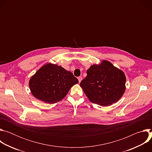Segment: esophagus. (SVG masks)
Instances as JSON below:
<instances>
[{
  "mask_svg": "<svg viewBox=\"0 0 152 152\" xmlns=\"http://www.w3.org/2000/svg\"><path fill=\"white\" fill-rule=\"evenodd\" d=\"M78 80H79V82L80 83V82H81V80H82V77H81V76H79V77H78Z\"/></svg>",
  "mask_w": 152,
  "mask_h": 152,
  "instance_id": "34e87169",
  "label": "esophagus"
}]
</instances>
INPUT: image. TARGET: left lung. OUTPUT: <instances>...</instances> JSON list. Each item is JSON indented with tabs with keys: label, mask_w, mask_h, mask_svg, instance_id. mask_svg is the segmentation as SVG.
Masks as SVG:
<instances>
[{
	"label": "left lung",
	"mask_w": 152,
	"mask_h": 152,
	"mask_svg": "<svg viewBox=\"0 0 152 152\" xmlns=\"http://www.w3.org/2000/svg\"><path fill=\"white\" fill-rule=\"evenodd\" d=\"M80 86L92 103L107 106L117 102L126 90L124 72L107 60L93 64Z\"/></svg>",
	"instance_id": "obj_1"
}]
</instances>
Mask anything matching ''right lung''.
Instances as JSON below:
<instances>
[{
    "label": "right lung",
    "mask_w": 152,
    "mask_h": 152,
    "mask_svg": "<svg viewBox=\"0 0 152 152\" xmlns=\"http://www.w3.org/2000/svg\"><path fill=\"white\" fill-rule=\"evenodd\" d=\"M79 82L72 72L50 62L40 67L29 81L31 92L37 99L55 103L66 96L70 89Z\"/></svg>",
    "instance_id": "add662e5"
}]
</instances>
